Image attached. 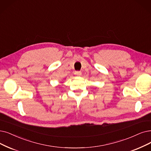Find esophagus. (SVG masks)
I'll return each instance as SVG.
<instances>
[{"instance_id":"esophagus-1","label":"esophagus","mask_w":151,"mask_h":151,"mask_svg":"<svg viewBox=\"0 0 151 151\" xmlns=\"http://www.w3.org/2000/svg\"><path fill=\"white\" fill-rule=\"evenodd\" d=\"M74 74L77 76H81L82 74V72L81 71H76Z\"/></svg>"}]
</instances>
